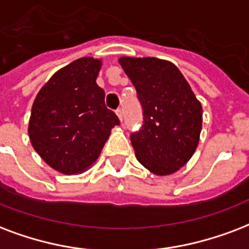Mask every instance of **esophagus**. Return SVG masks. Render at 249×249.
Here are the masks:
<instances>
[{
  "label": "esophagus",
  "mask_w": 249,
  "mask_h": 249,
  "mask_svg": "<svg viewBox=\"0 0 249 249\" xmlns=\"http://www.w3.org/2000/svg\"><path fill=\"white\" fill-rule=\"evenodd\" d=\"M116 115H117V116H119L120 121H123V109H121V108H117V109H116Z\"/></svg>",
  "instance_id": "esophagus-1"
}]
</instances>
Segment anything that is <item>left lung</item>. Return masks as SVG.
I'll use <instances>...</instances> for the list:
<instances>
[{
	"instance_id": "obj_1",
	"label": "left lung",
	"mask_w": 249,
	"mask_h": 249,
	"mask_svg": "<svg viewBox=\"0 0 249 249\" xmlns=\"http://www.w3.org/2000/svg\"><path fill=\"white\" fill-rule=\"evenodd\" d=\"M142 106L143 124L130 134L136 158L155 175H171L191 159L200 140L202 107L172 62L121 57Z\"/></svg>"
}]
</instances>
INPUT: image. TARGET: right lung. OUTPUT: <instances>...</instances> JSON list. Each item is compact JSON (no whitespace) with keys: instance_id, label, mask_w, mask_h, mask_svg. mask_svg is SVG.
Wrapping results in <instances>:
<instances>
[{"instance_id":"right-lung-1","label":"right lung","mask_w":249,"mask_h":249,"mask_svg":"<svg viewBox=\"0 0 249 249\" xmlns=\"http://www.w3.org/2000/svg\"><path fill=\"white\" fill-rule=\"evenodd\" d=\"M102 61L82 57L60 69L32 104L28 136L47 164L65 175L81 174L98 159L111 129L120 124L96 85Z\"/></svg>"}]
</instances>
